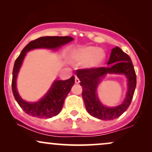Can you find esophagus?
Masks as SVG:
<instances>
[{
	"label": "esophagus",
	"instance_id": "obj_1",
	"mask_svg": "<svg viewBox=\"0 0 152 152\" xmlns=\"http://www.w3.org/2000/svg\"><path fill=\"white\" fill-rule=\"evenodd\" d=\"M75 83H76V84H78V83H80V81H79V79H78V77H75Z\"/></svg>",
	"mask_w": 152,
	"mask_h": 152
}]
</instances>
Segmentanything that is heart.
Wrapping results in <instances>:
<instances>
[{
  "mask_svg": "<svg viewBox=\"0 0 152 152\" xmlns=\"http://www.w3.org/2000/svg\"><path fill=\"white\" fill-rule=\"evenodd\" d=\"M106 58L105 52L102 48L94 46L79 48L73 51L72 58L75 62L85 63L88 69H96L103 64Z\"/></svg>",
  "mask_w": 152,
  "mask_h": 152,
  "instance_id": "obj_1",
  "label": "heart"
}]
</instances>
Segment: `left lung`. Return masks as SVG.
Masks as SVG:
<instances>
[{
    "mask_svg": "<svg viewBox=\"0 0 152 152\" xmlns=\"http://www.w3.org/2000/svg\"><path fill=\"white\" fill-rule=\"evenodd\" d=\"M107 67L82 69L76 70V76L82 86V97L86 111L91 116L99 119L113 120L126 111L132 102L137 85V76L131 58L119 47L111 50ZM107 73L124 74L128 79V91L121 104L115 107H106L97 96L96 89L102 78Z\"/></svg>",
    "mask_w": 152,
    "mask_h": 152,
    "instance_id": "obj_1",
    "label": "left lung"
}]
</instances>
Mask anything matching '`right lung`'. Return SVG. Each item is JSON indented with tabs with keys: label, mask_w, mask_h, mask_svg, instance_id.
Here are the masks:
<instances>
[{
	"label": "right lung",
	"mask_w": 152,
	"mask_h": 152,
	"mask_svg": "<svg viewBox=\"0 0 152 152\" xmlns=\"http://www.w3.org/2000/svg\"><path fill=\"white\" fill-rule=\"evenodd\" d=\"M73 40L74 38L70 36H44L38 38L28 43L16 58L13 69L12 91L16 102L27 114L43 118H51L58 114L61 111L66 96L75 83V80L74 76L65 81L56 80L53 82L46 95L37 102L29 103L23 100L17 91L16 79L26 53L35 48L56 49Z\"/></svg>",
	"instance_id": "right-lung-1"
}]
</instances>
